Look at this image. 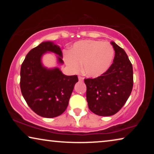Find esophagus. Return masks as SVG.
Here are the masks:
<instances>
[{
	"label": "esophagus",
	"mask_w": 154,
	"mask_h": 154,
	"mask_svg": "<svg viewBox=\"0 0 154 154\" xmlns=\"http://www.w3.org/2000/svg\"><path fill=\"white\" fill-rule=\"evenodd\" d=\"M79 80L80 81H83V78L82 76H79Z\"/></svg>",
	"instance_id": "esophagus-1"
}]
</instances>
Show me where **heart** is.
Listing matches in <instances>:
<instances>
[{"mask_svg":"<svg viewBox=\"0 0 154 154\" xmlns=\"http://www.w3.org/2000/svg\"><path fill=\"white\" fill-rule=\"evenodd\" d=\"M114 50L110 43L94 40H85L73 44L70 52L64 55L65 63L73 72L81 68L86 75L92 78L104 74L112 64Z\"/></svg>","mask_w":154,"mask_h":154,"instance_id":"1","label":"heart"}]
</instances>
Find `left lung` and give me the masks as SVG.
<instances>
[{
  "instance_id": "obj_1",
  "label": "left lung",
  "mask_w": 154,
  "mask_h": 154,
  "mask_svg": "<svg viewBox=\"0 0 154 154\" xmlns=\"http://www.w3.org/2000/svg\"><path fill=\"white\" fill-rule=\"evenodd\" d=\"M115 50L113 64L104 74L85 79L90 110L101 116L114 115L127 102L133 87V70L123 48L111 42Z\"/></svg>"
}]
</instances>
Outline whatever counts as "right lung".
Masks as SVG:
<instances>
[{
    "instance_id": "1",
    "label": "right lung",
    "mask_w": 154,
    "mask_h": 154,
    "mask_svg": "<svg viewBox=\"0 0 154 154\" xmlns=\"http://www.w3.org/2000/svg\"><path fill=\"white\" fill-rule=\"evenodd\" d=\"M57 54L63 64L62 52L52 42H43L26 54L20 71L21 92L29 106L40 116L54 118L66 110L78 76L63 74L59 68L47 69L41 63L45 52Z\"/></svg>"
}]
</instances>
